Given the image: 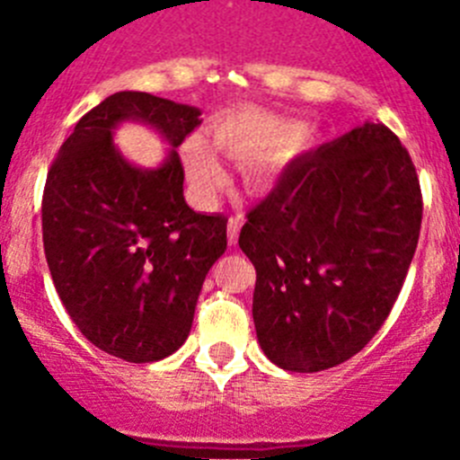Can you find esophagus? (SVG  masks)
Instances as JSON below:
<instances>
[{"label":"esophagus","instance_id":"obj_1","mask_svg":"<svg viewBox=\"0 0 460 460\" xmlns=\"http://www.w3.org/2000/svg\"><path fill=\"white\" fill-rule=\"evenodd\" d=\"M239 227H242V217H230V221H227V242H230V246L233 243H237V237H239Z\"/></svg>","mask_w":460,"mask_h":460}]
</instances>
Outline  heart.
I'll return each instance as SVG.
<instances>
[{
  "instance_id": "obj_1",
  "label": "heart",
  "mask_w": 460,
  "mask_h": 460,
  "mask_svg": "<svg viewBox=\"0 0 460 460\" xmlns=\"http://www.w3.org/2000/svg\"><path fill=\"white\" fill-rule=\"evenodd\" d=\"M296 137L299 131L295 124L262 112H239L218 121L214 128V145L243 164V181L251 190L270 189L276 170L296 147ZM181 156L195 195L202 202L214 200L226 184V170L217 154L200 136H190Z\"/></svg>"
}]
</instances>
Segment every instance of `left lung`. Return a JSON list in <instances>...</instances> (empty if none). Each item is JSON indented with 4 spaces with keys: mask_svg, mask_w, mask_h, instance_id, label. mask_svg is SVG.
<instances>
[{
    "mask_svg": "<svg viewBox=\"0 0 460 460\" xmlns=\"http://www.w3.org/2000/svg\"><path fill=\"white\" fill-rule=\"evenodd\" d=\"M246 218L260 348L286 371L318 373L387 320L420 242L421 189L401 140L367 121L288 164Z\"/></svg>",
    "mask_w": 460,
    "mask_h": 460,
    "instance_id": "8db88e82",
    "label": "left lung"
}]
</instances>
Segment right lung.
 I'll list each match as a JSON object with an SVG mask.
<instances>
[{"mask_svg":"<svg viewBox=\"0 0 460 460\" xmlns=\"http://www.w3.org/2000/svg\"><path fill=\"white\" fill-rule=\"evenodd\" d=\"M121 120L171 145L158 169L128 164L111 142ZM200 110L117 92L75 124L43 190V249L57 295L99 350L147 364L180 350L207 271L226 253L227 218L184 200L180 147Z\"/></svg>","mask_w":460,"mask_h":460,"instance_id":"obj_1","label":"right lung"}]
</instances>
